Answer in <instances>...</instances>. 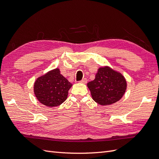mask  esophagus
<instances>
[{"mask_svg": "<svg viewBox=\"0 0 159 159\" xmlns=\"http://www.w3.org/2000/svg\"><path fill=\"white\" fill-rule=\"evenodd\" d=\"M80 82L81 83V84H87V82H88V80L86 79V78H84L82 80H81V81H80Z\"/></svg>", "mask_w": 159, "mask_h": 159, "instance_id": "1", "label": "esophagus"}]
</instances>
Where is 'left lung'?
I'll list each match as a JSON object with an SVG mask.
<instances>
[{
	"label": "left lung",
	"mask_w": 159,
	"mask_h": 159,
	"mask_svg": "<svg viewBox=\"0 0 159 159\" xmlns=\"http://www.w3.org/2000/svg\"><path fill=\"white\" fill-rule=\"evenodd\" d=\"M127 86L125 77L107 66L99 68L95 80L88 83L92 99L101 105L117 102L125 93Z\"/></svg>",
	"instance_id": "obj_1"
}]
</instances>
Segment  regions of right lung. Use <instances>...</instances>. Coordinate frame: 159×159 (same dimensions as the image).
Listing matches in <instances>:
<instances>
[{"label": "right lung", "mask_w": 159, "mask_h": 159, "mask_svg": "<svg viewBox=\"0 0 159 159\" xmlns=\"http://www.w3.org/2000/svg\"><path fill=\"white\" fill-rule=\"evenodd\" d=\"M71 86L70 81L60 74V69L56 68L36 79L34 92L39 102L53 107L65 102Z\"/></svg>", "instance_id": "1"}]
</instances>
